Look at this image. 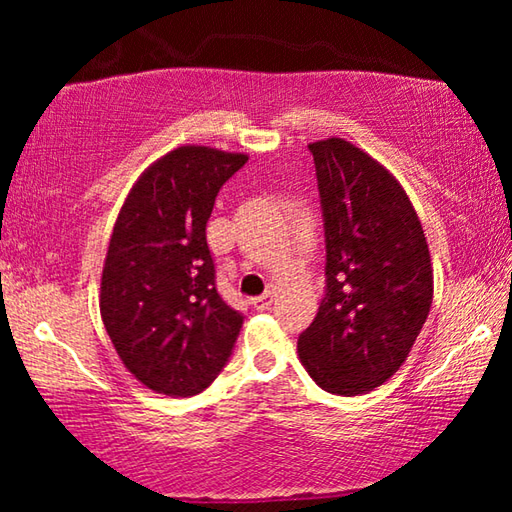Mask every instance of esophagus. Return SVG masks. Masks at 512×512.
<instances>
[{
	"instance_id": "esophagus-1",
	"label": "esophagus",
	"mask_w": 512,
	"mask_h": 512,
	"mask_svg": "<svg viewBox=\"0 0 512 512\" xmlns=\"http://www.w3.org/2000/svg\"><path fill=\"white\" fill-rule=\"evenodd\" d=\"M273 300H275V287H268V291L264 293V296H259V298L253 300V305H255V309L264 311V309H268V307L273 305Z\"/></svg>"
}]
</instances>
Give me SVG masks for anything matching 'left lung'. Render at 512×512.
Wrapping results in <instances>:
<instances>
[{
	"instance_id": "left-lung-1",
	"label": "left lung",
	"mask_w": 512,
	"mask_h": 512,
	"mask_svg": "<svg viewBox=\"0 0 512 512\" xmlns=\"http://www.w3.org/2000/svg\"><path fill=\"white\" fill-rule=\"evenodd\" d=\"M325 221L327 293L298 357L327 393L363 395L409 357L433 300L427 237L404 187L341 137L309 144Z\"/></svg>"
}]
</instances>
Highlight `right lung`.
Here are the masks:
<instances>
[{
  "mask_svg": "<svg viewBox=\"0 0 512 512\" xmlns=\"http://www.w3.org/2000/svg\"><path fill=\"white\" fill-rule=\"evenodd\" d=\"M246 160L178 146L144 169L119 210L101 273V318L126 370L155 393H201L235 348L244 316L216 291L205 225Z\"/></svg>",
  "mask_w": 512,
  "mask_h": 512,
  "instance_id": "1",
  "label": "right lung"
}]
</instances>
